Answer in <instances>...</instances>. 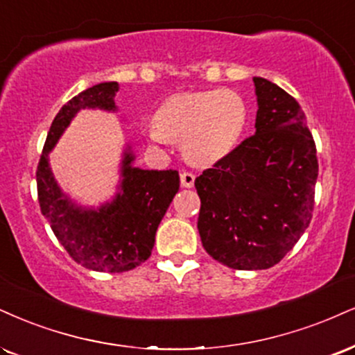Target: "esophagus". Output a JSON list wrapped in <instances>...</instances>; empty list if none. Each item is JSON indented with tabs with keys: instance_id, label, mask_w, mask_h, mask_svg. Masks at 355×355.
<instances>
[{
	"instance_id": "1",
	"label": "esophagus",
	"mask_w": 355,
	"mask_h": 355,
	"mask_svg": "<svg viewBox=\"0 0 355 355\" xmlns=\"http://www.w3.org/2000/svg\"><path fill=\"white\" fill-rule=\"evenodd\" d=\"M180 182H182V187H185V189H191L195 183V175L190 173V172H182L180 173Z\"/></svg>"
}]
</instances>
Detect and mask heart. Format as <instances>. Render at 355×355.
Listing matches in <instances>:
<instances>
[{
    "label": "heart",
    "instance_id": "heart-1",
    "mask_svg": "<svg viewBox=\"0 0 355 355\" xmlns=\"http://www.w3.org/2000/svg\"><path fill=\"white\" fill-rule=\"evenodd\" d=\"M248 125L246 102L230 89L180 92L166 97L153 114L148 137L166 144L182 140L191 164L213 165L241 144Z\"/></svg>",
    "mask_w": 355,
    "mask_h": 355
}]
</instances>
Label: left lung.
<instances>
[{
    "instance_id": "8db88e82",
    "label": "left lung",
    "mask_w": 355,
    "mask_h": 355,
    "mask_svg": "<svg viewBox=\"0 0 355 355\" xmlns=\"http://www.w3.org/2000/svg\"><path fill=\"white\" fill-rule=\"evenodd\" d=\"M254 135L196 177L198 233L213 259L233 270H268L293 250L313 218L315 144L296 99L253 78Z\"/></svg>"
}]
</instances>
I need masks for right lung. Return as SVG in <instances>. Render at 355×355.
I'll use <instances>...</instances> for the list:
<instances>
[{
  "label": "right lung",
  "instance_id": "obj_1",
  "mask_svg": "<svg viewBox=\"0 0 355 355\" xmlns=\"http://www.w3.org/2000/svg\"><path fill=\"white\" fill-rule=\"evenodd\" d=\"M117 83L85 89L62 105L54 117L37 165V200L59 243L76 263L101 272H123L140 266L152 253L155 233L180 189L177 170H142L134 165L130 145L122 153L121 182L110 202L78 205L55 182L49 153L84 109L115 112Z\"/></svg>",
  "mask_w": 355,
  "mask_h": 355
}]
</instances>
